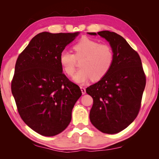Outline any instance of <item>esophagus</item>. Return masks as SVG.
<instances>
[{"label":"esophagus","instance_id":"esophagus-1","mask_svg":"<svg viewBox=\"0 0 159 159\" xmlns=\"http://www.w3.org/2000/svg\"><path fill=\"white\" fill-rule=\"evenodd\" d=\"M80 89H81V93H82V94L83 95H84L85 93H86V91H85V88H84V87H80Z\"/></svg>","mask_w":159,"mask_h":159}]
</instances>
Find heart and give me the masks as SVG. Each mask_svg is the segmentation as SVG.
I'll return each mask as SVG.
<instances>
[{"label":"heart","instance_id":"obj_1","mask_svg":"<svg viewBox=\"0 0 159 159\" xmlns=\"http://www.w3.org/2000/svg\"><path fill=\"white\" fill-rule=\"evenodd\" d=\"M73 50L74 54L66 50L62 51L59 61L64 73L71 76L75 70L77 60H81V68L74 76V80L77 83L84 84L91 78L93 81H99L112 68L114 52L108 44L82 37L74 45Z\"/></svg>","mask_w":159,"mask_h":159}]
</instances>
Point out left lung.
I'll list each match as a JSON object with an SVG mask.
<instances>
[{"mask_svg": "<svg viewBox=\"0 0 159 159\" xmlns=\"http://www.w3.org/2000/svg\"><path fill=\"white\" fill-rule=\"evenodd\" d=\"M88 34L97 35L95 32ZM98 34L109 42L114 52V61L103 78L86 88L93 100L89 119L100 131L115 134L127 128L138 115L146 75L140 56L125 39L107 30Z\"/></svg>", "mask_w": 159, "mask_h": 159, "instance_id": "left-lung-1", "label": "left lung"}]
</instances>
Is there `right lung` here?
Returning a JSON list of instances; mask_svg holds the SVG:
<instances>
[{"mask_svg":"<svg viewBox=\"0 0 159 159\" xmlns=\"http://www.w3.org/2000/svg\"><path fill=\"white\" fill-rule=\"evenodd\" d=\"M79 32H43L19 54L11 91L21 119L32 130L52 137L64 131L81 95L78 85L62 72L60 53Z\"/></svg>","mask_w":159,"mask_h":159,"instance_id":"1","label":"right lung"}]
</instances>
